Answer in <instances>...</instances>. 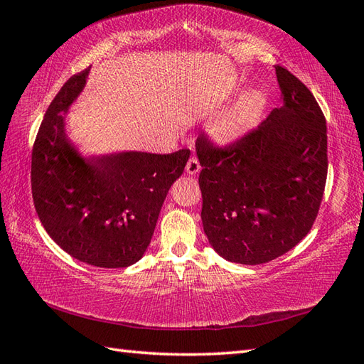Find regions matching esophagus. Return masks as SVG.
Returning a JSON list of instances; mask_svg holds the SVG:
<instances>
[{
	"label": "esophagus",
	"instance_id": "1",
	"mask_svg": "<svg viewBox=\"0 0 364 364\" xmlns=\"http://www.w3.org/2000/svg\"><path fill=\"white\" fill-rule=\"evenodd\" d=\"M200 168H202V166H200L198 159H197L196 156L189 158L188 164H186V172H188L189 175H197V173L200 172Z\"/></svg>",
	"mask_w": 364,
	"mask_h": 364
}]
</instances>
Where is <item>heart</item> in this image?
Segmentation results:
<instances>
[{
  "instance_id": "heart-1",
  "label": "heart",
  "mask_w": 364,
  "mask_h": 364,
  "mask_svg": "<svg viewBox=\"0 0 364 364\" xmlns=\"http://www.w3.org/2000/svg\"><path fill=\"white\" fill-rule=\"evenodd\" d=\"M266 106V97L259 90L247 92L228 109L211 122V134L219 142H235L257 127Z\"/></svg>"
}]
</instances>
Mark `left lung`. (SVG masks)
<instances>
[{
  "label": "left lung",
  "mask_w": 364,
  "mask_h": 364,
  "mask_svg": "<svg viewBox=\"0 0 364 364\" xmlns=\"http://www.w3.org/2000/svg\"><path fill=\"white\" fill-rule=\"evenodd\" d=\"M280 107L228 146L205 134L196 142L202 166V222L222 258L262 264L289 252L311 230L327 181V123L308 87L275 65Z\"/></svg>",
  "instance_id": "1"
}]
</instances>
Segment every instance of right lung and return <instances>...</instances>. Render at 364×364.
Segmentation results:
<instances>
[{
	"label": "right lung",
	"mask_w": 364,
	"mask_h": 364,
	"mask_svg": "<svg viewBox=\"0 0 364 364\" xmlns=\"http://www.w3.org/2000/svg\"><path fill=\"white\" fill-rule=\"evenodd\" d=\"M89 70L73 75L46 109L31 159V189L38 219L60 249L90 266L128 267L144 257L191 151L81 156L67 137L65 114Z\"/></svg>",
	"instance_id": "add662e5"
}]
</instances>
